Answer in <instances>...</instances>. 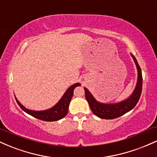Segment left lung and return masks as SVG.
Listing matches in <instances>:
<instances>
[{"mask_svg": "<svg viewBox=\"0 0 157 157\" xmlns=\"http://www.w3.org/2000/svg\"><path fill=\"white\" fill-rule=\"evenodd\" d=\"M131 56L134 58L135 63L137 67L138 80L136 89H135L132 94L131 95V97H128L127 100L116 104L100 103L94 98V97L88 91L87 89L84 88L86 99L89 102L91 111L98 117L105 119V120H112V119L121 117L122 115L125 114V113L128 112L131 109H134L138 102L139 100H140L142 89V71L134 56L133 55H131Z\"/></svg>", "mask_w": 157, "mask_h": 157, "instance_id": "8db88e82", "label": "left lung"}]
</instances>
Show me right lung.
<instances>
[{
    "label": "right lung",
    "mask_w": 157,
    "mask_h": 157,
    "mask_svg": "<svg viewBox=\"0 0 157 157\" xmlns=\"http://www.w3.org/2000/svg\"><path fill=\"white\" fill-rule=\"evenodd\" d=\"M80 86V83H75L70 86L64 94L60 100L57 102V105H55L52 109L46 110V111H31L26 109L25 107L20 103L18 100L16 99L18 105L21 107V109L24 111L25 112L29 113L31 116L34 117L38 119V120H43V121H47V122H52V121H57V120H60V119L63 118L64 117L66 116L68 113V105H69L70 101H71V98H72L74 89L77 87V86Z\"/></svg>",
    "instance_id": "obj_1"
}]
</instances>
